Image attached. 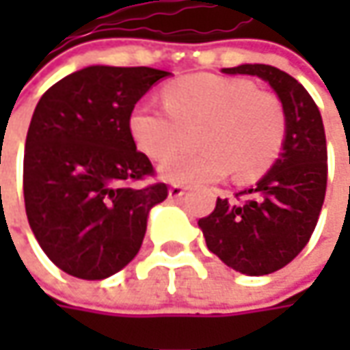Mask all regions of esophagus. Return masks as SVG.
Here are the masks:
<instances>
[{
    "label": "esophagus",
    "mask_w": 350,
    "mask_h": 350,
    "mask_svg": "<svg viewBox=\"0 0 350 350\" xmlns=\"http://www.w3.org/2000/svg\"><path fill=\"white\" fill-rule=\"evenodd\" d=\"M185 187L183 185H173V187H169V198H181L185 195Z\"/></svg>",
    "instance_id": "34e87169"
}]
</instances>
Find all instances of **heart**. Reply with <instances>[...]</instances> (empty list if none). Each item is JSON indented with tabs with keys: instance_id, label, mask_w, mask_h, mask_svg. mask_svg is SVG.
<instances>
[{
	"instance_id": "1",
	"label": "heart",
	"mask_w": 350,
	"mask_h": 350,
	"mask_svg": "<svg viewBox=\"0 0 350 350\" xmlns=\"http://www.w3.org/2000/svg\"><path fill=\"white\" fill-rule=\"evenodd\" d=\"M204 124L202 152H182L161 163V175L179 185L224 179L255 181L273 167L286 140V115L273 93L241 77L195 74L165 85V105L138 103L128 130L138 150L163 159L182 141L185 127Z\"/></svg>"
}]
</instances>
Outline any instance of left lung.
Listing matches in <instances>:
<instances>
[{
	"instance_id": "left-lung-1",
	"label": "left lung",
	"mask_w": 350,
	"mask_h": 350,
	"mask_svg": "<svg viewBox=\"0 0 350 350\" xmlns=\"http://www.w3.org/2000/svg\"><path fill=\"white\" fill-rule=\"evenodd\" d=\"M224 74L257 75L275 89L286 115L282 154L255 187L218 198L198 226L208 249L249 276L286 267L310 241L327 187V144L319 109L286 72L267 64L224 68Z\"/></svg>"
}]
</instances>
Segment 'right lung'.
<instances>
[{"label":"right lung","instance_id":"right-lung-1","mask_svg":"<svg viewBox=\"0 0 350 350\" xmlns=\"http://www.w3.org/2000/svg\"><path fill=\"white\" fill-rule=\"evenodd\" d=\"M154 68L89 66L54 83L34 109L25 142L23 193L38 245L68 275L101 280L132 261L148 214L167 198L128 116L155 81Z\"/></svg>","mask_w":350,"mask_h":350}]
</instances>
